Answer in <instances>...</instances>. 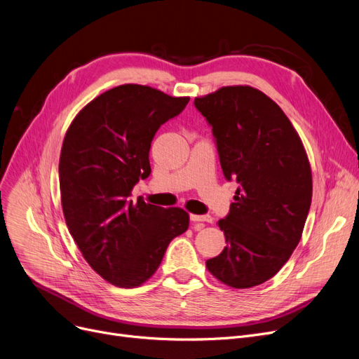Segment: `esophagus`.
Segmentation results:
<instances>
[{"instance_id": "obj_1", "label": "esophagus", "mask_w": 359, "mask_h": 359, "mask_svg": "<svg viewBox=\"0 0 359 359\" xmlns=\"http://www.w3.org/2000/svg\"><path fill=\"white\" fill-rule=\"evenodd\" d=\"M190 219L193 222H212V217L209 215H190Z\"/></svg>"}]
</instances>
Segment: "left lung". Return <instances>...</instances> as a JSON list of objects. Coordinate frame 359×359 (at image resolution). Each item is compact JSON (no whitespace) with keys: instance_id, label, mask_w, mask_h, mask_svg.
Returning a JSON list of instances; mask_svg holds the SVG:
<instances>
[{"instance_id":"left-lung-1","label":"left lung","mask_w":359,"mask_h":359,"mask_svg":"<svg viewBox=\"0 0 359 359\" xmlns=\"http://www.w3.org/2000/svg\"><path fill=\"white\" fill-rule=\"evenodd\" d=\"M217 140L224 175L240 184L218 225L226 246L206 261L210 274L234 289L274 277L299 245L311 208L312 174L289 118L249 85L194 98Z\"/></svg>"}]
</instances>
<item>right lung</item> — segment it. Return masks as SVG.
<instances>
[{
	"label": "right lung",
	"instance_id": "1",
	"mask_svg": "<svg viewBox=\"0 0 359 359\" xmlns=\"http://www.w3.org/2000/svg\"><path fill=\"white\" fill-rule=\"evenodd\" d=\"M189 100L147 85H119L85 106L66 131L59 162L66 225L85 261L118 287L146 283L170 240L189 228L181 208L130 200L134 185L151 172L156 131Z\"/></svg>",
	"mask_w": 359,
	"mask_h": 359
}]
</instances>
